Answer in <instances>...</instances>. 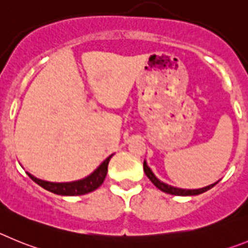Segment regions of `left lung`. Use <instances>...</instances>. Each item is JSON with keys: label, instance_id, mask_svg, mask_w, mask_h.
<instances>
[{"label": "left lung", "instance_id": "8db88e82", "mask_svg": "<svg viewBox=\"0 0 248 248\" xmlns=\"http://www.w3.org/2000/svg\"><path fill=\"white\" fill-rule=\"evenodd\" d=\"M143 169H144V173H146L147 177L149 178V180H151L153 184L157 186L159 190L164 191V193L167 194H171V195H179V196H189V195H198V194H202L204 193V191L209 190V189H211L214 186V185H216V183H214V184L211 185H207V186H205V188H202V189H193V190H190V189H179V188H174V186H171V185H168L166 184V183L160 182L159 179H158L157 177H155V174L152 173V170L149 169V167L147 166L146 160L143 162Z\"/></svg>", "mask_w": 248, "mask_h": 248}]
</instances>
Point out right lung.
<instances>
[{
  "label": "right lung",
  "mask_w": 248,
  "mask_h": 248,
  "mask_svg": "<svg viewBox=\"0 0 248 248\" xmlns=\"http://www.w3.org/2000/svg\"><path fill=\"white\" fill-rule=\"evenodd\" d=\"M111 157L104 160L101 163V166L93 171V174H90L88 178L81 180H78V182H71V183H52V182H46V180H41L38 178L33 177L32 174L27 173L30 175L31 179L33 182L37 183L38 185H41L42 188H44L46 190L50 191V193L58 194V195H66V196H73V195H84V194L91 193V191L96 190L100 185L104 183L105 178H106V174H108V162H110Z\"/></svg>",
  "instance_id": "1"
}]
</instances>
